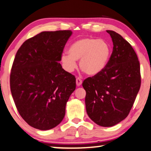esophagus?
I'll list each match as a JSON object with an SVG mask.
<instances>
[{"label":"esophagus","instance_id":"1","mask_svg":"<svg viewBox=\"0 0 151 151\" xmlns=\"http://www.w3.org/2000/svg\"><path fill=\"white\" fill-rule=\"evenodd\" d=\"M76 86H80L82 84V80L80 78H76Z\"/></svg>","mask_w":151,"mask_h":151}]
</instances>
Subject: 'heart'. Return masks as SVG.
I'll return each instance as SVG.
<instances>
[{"label": "heart", "mask_w": 151, "mask_h": 151, "mask_svg": "<svg viewBox=\"0 0 151 151\" xmlns=\"http://www.w3.org/2000/svg\"><path fill=\"white\" fill-rule=\"evenodd\" d=\"M111 47L107 42L94 37H83L74 42L68 53L61 55V65L68 73L76 68V61L79 60L80 68L87 75L94 76L101 73L109 62Z\"/></svg>", "instance_id": "heart-1"}]
</instances>
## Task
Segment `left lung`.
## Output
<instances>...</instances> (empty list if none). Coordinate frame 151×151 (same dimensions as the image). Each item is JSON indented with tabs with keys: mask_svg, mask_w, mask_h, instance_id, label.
I'll return each mask as SVG.
<instances>
[{
	"mask_svg": "<svg viewBox=\"0 0 151 151\" xmlns=\"http://www.w3.org/2000/svg\"><path fill=\"white\" fill-rule=\"evenodd\" d=\"M113 52L101 73L86 78L87 114L101 127H112L127 117L141 85L138 58L132 46L120 34L107 30Z\"/></svg>",
	"mask_w": 151,
	"mask_h": 151,
	"instance_id": "8db88e82",
	"label": "left lung"
}]
</instances>
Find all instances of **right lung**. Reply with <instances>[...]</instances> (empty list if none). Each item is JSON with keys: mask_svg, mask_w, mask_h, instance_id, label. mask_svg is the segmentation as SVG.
<instances>
[{"mask_svg": "<svg viewBox=\"0 0 151 151\" xmlns=\"http://www.w3.org/2000/svg\"><path fill=\"white\" fill-rule=\"evenodd\" d=\"M71 31H43L22 44L15 57L10 88L17 109L33 128L46 131L64 118L76 78L59 63Z\"/></svg>", "mask_w": 151, "mask_h": 151, "instance_id": "1", "label": "right lung"}]
</instances>
